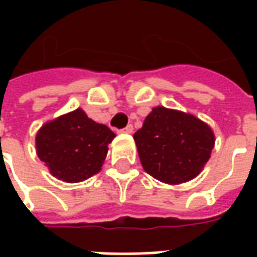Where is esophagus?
Listing matches in <instances>:
<instances>
[{
  "label": "esophagus",
  "instance_id": "esophagus-1",
  "mask_svg": "<svg viewBox=\"0 0 257 257\" xmlns=\"http://www.w3.org/2000/svg\"><path fill=\"white\" fill-rule=\"evenodd\" d=\"M122 132L123 134H132V132H134V126L129 123V125H126V126L122 129Z\"/></svg>",
  "mask_w": 257,
  "mask_h": 257
}]
</instances>
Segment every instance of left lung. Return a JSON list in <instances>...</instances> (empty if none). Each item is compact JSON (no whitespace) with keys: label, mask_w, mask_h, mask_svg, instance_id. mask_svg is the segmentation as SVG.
<instances>
[{"label":"left lung","mask_w":257,"mask_h":257,"mask_svg":"<svg viewBox=\"0 0 257 257\" xmlns=\"http://www.w3.org/2000/svg\"><path fill=\"white\" fill-rule=\"evenodd\" d=\"M134 139L146 172L169 184L195 178L215 145L213 132L206 123L165 107L153 108Z\"/></svg>","instance_id":"left-lung-1"}]
</instances>
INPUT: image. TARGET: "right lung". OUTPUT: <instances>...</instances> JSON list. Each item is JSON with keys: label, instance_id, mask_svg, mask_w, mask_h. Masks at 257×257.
I'll list each match as a JSON object with an SVG mask.
<instances>
[{"label": "right lung", "instance_id": "obj_1", "mask_svg": "<svg viewBox=\"0 0 257 257\" xmlns=\"http://www.w3.org/2000/svg\"><path fill=\"white\" fill-rule=\"evenodd\" d=\"M114 138L115 134L108 126L96 123L77 108L38 131L37 154L53 176L78 183L100 171L107 146Z\"/></svg>", "mask_w": 257, "mask_h": 257}]
</instances>
